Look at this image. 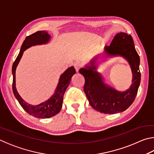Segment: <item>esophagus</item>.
<instances>
[{"mask_svg": "<svg viewBox=\"0 0 154 154\" xmlns=\"http://www.w3.org/2000/svg\"><path fill=\"white\" fill-rule=\"evenodd\" d=\"M82 65L80 62H76V63H75V64H74L75 69V70H76L77 72L79 71V70L80 69L81 67H82Z\"/></svg>", "mask_w": 154, "mask_h": 154, "instance_id": "34e87169", "label": "esophagus"}]
</instances>
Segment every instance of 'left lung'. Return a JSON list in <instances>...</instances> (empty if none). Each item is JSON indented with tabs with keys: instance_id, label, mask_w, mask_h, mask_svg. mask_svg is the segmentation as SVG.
Masks as SVG:
<instances>
[{
	"instance_id": "8db88e82",
	"label": "left lung",
	"mask_w": 154,
	"mask_h": 154,
	"mask_svg": "<svg viewBox=\"0 0 154 154\" xmlns=\"http://www.w3.org/2000/svg\"><path fill=\"white\" fill-rule=\"evenodd\" d=\"M104 51L108 56H122L128 60L133 72L132 85L128 90L121 92L104 83L101 75L96 71V57L90 62V66L79 71L85 78L83 89L89 104L95 110L104 114L121 112L133 104L137 94L141 82L140 58L132 36L126 33H117L110 45L105 47Z\"/></svg>"
}]
</instances>
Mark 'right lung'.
<instances>
[{
  "label": "right lung",
  "mask_w": 154,
  "mask_h": 154,
  "mask_svg": "<svg viewBox=\"0 0 154 154\" xmlns=\"http://www.w3.org/2000/svg\"><path fill=\"white\" fill-rule=\"evenodd\" d=\"M50 39V36L48 34V32L45 31H38L32 33L30 35L27 36L26 40L23 41L21 48L18 54L17 57L14 61L12 72H13V91L15 95L16 99L21 107L26 110L27 113L36 118L39 119H48L50 117L55 116L61 110L63 105V96L65 94L66 88L71 82V77L75 73V69L73 66L69 67L65 71L63 74L60 75L59 82L55 93L50 97V98L42 104L36 106H32L28 104L19 96L15 87V70L18 63L20 60L23 52L29 47L38 45V44H42L48 42Z\"/></svg>",
  "instance_id": "add662e5"
}]
</instances>
